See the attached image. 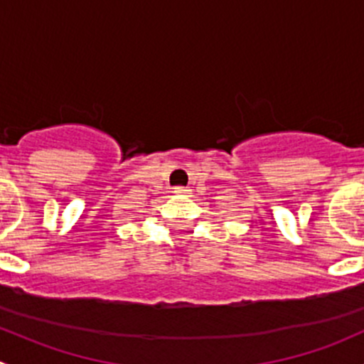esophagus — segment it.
Listing matches in <instances>:
<instances>
[{"label":"esophagus","instance_id":"esophagus-1","mask_svg":"<svg viewBox=\"0 0 364 364\" xmlns=\"http://www.w3.org/2000/svg\"><path fill=\"white\" fill-rule=\"evenodd\" d=\"M190 190L185 188V186H176L174 188V193H181V196H185V193H188Z\"/></svg>","mask_w":364,"mask_h":364}]
</instances>
